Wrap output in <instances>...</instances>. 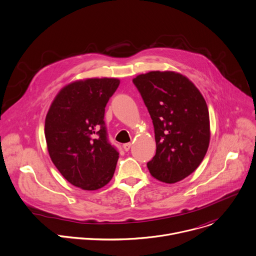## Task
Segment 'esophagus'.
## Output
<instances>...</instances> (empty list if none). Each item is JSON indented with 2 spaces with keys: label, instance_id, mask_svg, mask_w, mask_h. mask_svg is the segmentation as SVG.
Segmentation results:
<instances>
[{
  "label": "esophagus",
  "instance_id": "obj_1",
  "mask_svg": "<svg viewBox=\"0 0 256 256\" xmlns=\"http://www.w3.org/2000/svg\"><path fill=\"white\" fill-rule=\"evenodd\" d=\"M122 147H124V151H130V147H132V144L130 142H126V144H122Z\"/></svg>",
  "mask_w": 256,
  "mask_h": 256
}]
</instances>
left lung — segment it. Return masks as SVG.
Here are the masks:
<instances>
[{
	"label": "left lung",
	"mask_w": 256,
	"mask_h": 256,
	"mask_svg": "<svg viewBox=\"0 0 256 256\" xmlns=\"http://www.w3.org/2000/svg\"><path fill=\"white\" fill-rule=\"evenodd\" d=\"M138 90L153 120L156 154L147 167L165 184L190 175L210 144L208 106L198 89L184 75L154 70L136 76Z\"/></svg>",
	"instance_id": "obj_1"
}]
</instances>
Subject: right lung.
<instances>
[{
    "label": "right lung",
    "instance_id": "1",
    "mask_svg": "<svg viewBox=\"0 0 256 256\" xmlns=\"http://www.w3.org/2000/svg\"><path fill=\"white\" fill-rule=\"evenodd\" d=\"M120 85L114 78H93L64 87L46 118L50 159L70 184L96 190L112 180L118 151L108 140L105 106Z\"/></svg>",
    "mask_w": 256,
    "mask_h": 256
}]
</instances>
